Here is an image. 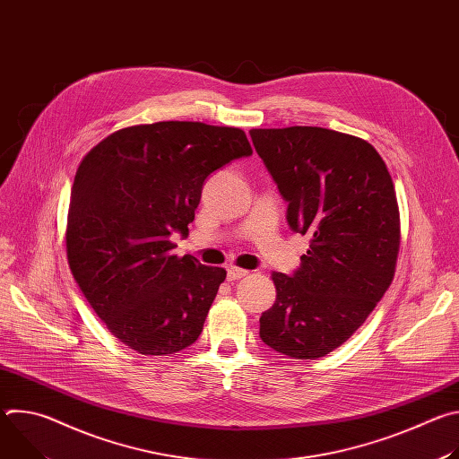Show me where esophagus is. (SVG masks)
<instances>
[{
    "label": "esophagus",
    "mask_w": 459,
    "mask_h": 459,
    "mask_svg": "<svg viewBox=\"0 0 459 459\" xmlns=\"http://www.w3.org/2000/svg\"><path fill=\"white\" fill-rule=\"evenodd\" d=\"M248 276V271H243V269H238V267H229L227 271V280L229 281H236V280H241V278H247Z\"/></svg>",
    "instance_id": "obj_1"
}]
</instances>
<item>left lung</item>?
Returning <instances> with one entry per match:
<instances>
[{"instance_id":"left-lung-1","label":"left lung","mask_w":459,"mask_h":459,"mask_svg":"<svg viewBox=\"0 0 459 459\" xmlns=\"http://www.w3.org/2000/svg\"><path fill=\"white\" fill-rule=\"evenodd\" d=\"M250 138L289 204L290 229L310 238L292 276L273 273L276 301L259 336L280 354L317 359L359 329L394 278V183L370 143L331 128H252Z\"/></svg>"}]
</instances>
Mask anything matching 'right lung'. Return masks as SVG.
I'll list each match as a JSON object with an SVG mask.
<instances>
[{"mask_svg": "<svg viewBox=\"0 0 459 459\" xmlns=\"http://www.w3.org/2000/svg\"><path fill=\"white\" fill-rule=\"evenodd\" d=\"M241 128L158 121L116 130L82 160L67 216V259L108 333L145 356L179 352L200 338L227 278L185 254L204 181L250 156Z\"/></svg>", "mask_w": 459, "mask_h": 459, "instance_id": "right-lung-1", "label": "right lung"}]
</instances>
